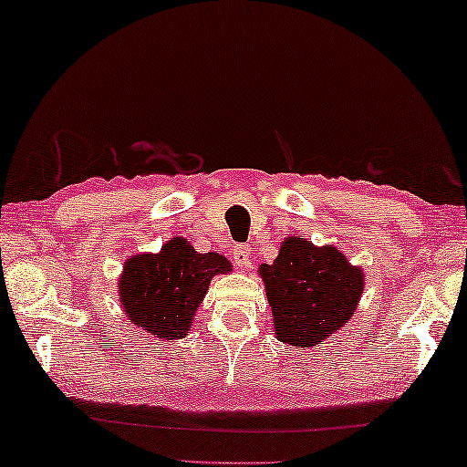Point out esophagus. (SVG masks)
<instances>
[{
    "instance_id": "esophagus-1",
    "label": "esophagus",
    "mask_w": 467,
    "mask_h": 467,
    "mask_svg": "<svg viewBox=\"0 0 467 467\" xmlns=\"http://www.w3.org/2000/svg\"><path fill=\"white\" fill-rule=\"evenodd\" d=\"M234 261L238 267H248L253 261V253H250L248 244H235L234 246Z\"/></svg>"
}]
</instances>
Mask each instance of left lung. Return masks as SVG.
<instances>
[{
    "label": "left lung",
    "mask_w": 467,
    "mask_h": 467,
    "mask_svg": "<svg viewBox=\"0 0 467 467\" xmlns=\"http://www.w3.org/2000/svg\"><path fill=\"white\" fill-rule=\"evenodd\" d=\"M277 338L311 348L353 317L363 292L361 269L350 267L334 246L315 248L285 238L277 258L261 265Z\"/></svg>",
    "instance_id": "obj_1"
}]
</instances>
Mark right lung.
<instances>
[{
	"mask_svg": "<svg viewBox=\"0 0 467 467\" xmlns=\"http://www.w3.org/2000/svg\"><path fill=\"white\" fill-rule=\"evenodd\" d=\"M227 271L232 265L225 256L200 254L183 238H173L159 254L129 258L119 279L120 303L127 317L148 334L183 338L213 275Z\"/></svg>",
	"mask_w": 467,
	"mask_h": 467,
	"instance_id": "right-lung-1",
	"label": "right lung"
}]
</instances>
